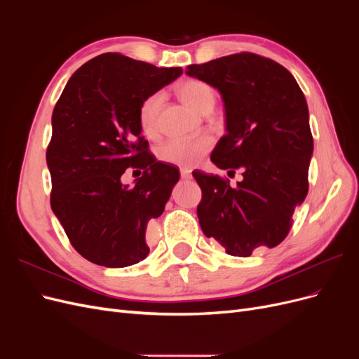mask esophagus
<instances>
[{
    "label": "esophagus",
    "instance_id": "1",
    "mask_svg": "<svg viewBox=\"0 0 359 359\" xmlns=\"http://www.w3.org/2000/svg\"><path fill=\"white\" fill-rule=\"evenodd\" d=\"M180 173H181V178H184V180H190L191 178V172L189 169H186V168L180 169Z\"/></svg>",
    "mask_w": 359,
    "mask_h": 359
}]
</instances>
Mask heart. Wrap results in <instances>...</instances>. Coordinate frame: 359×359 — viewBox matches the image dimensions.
Segmentation results:
<instances>
[{"mask_svg":"<svg viewBox=\"0 0 359 359\" xmlns=\"http://www.w3.org/2000/svg\"><path fill=\"white\" fill-rule=\"evenodd\" d=\"M177 93L181 97V100L196 112L205 114L214 107V90L203 81H184L178 85ZM163 102H165V94L157 91L145 97L139 106V126L142 133L148 137H154L158 133V116ZM211 147L212 139L208 136H201L196 139H170L160 145L157 156L161 161L169 163V165L191 168L198 165L202 157L211 149Z\"/></svg>","mask_w":359,"mask_h":359,"instance_id":"1","label":"heart"}]
</instances>
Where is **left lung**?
Wrapping results in <instances>:
<instances>
[{
	"instance_id": "left-lung-1",
	"label": "left lung",
	"mask_w": 359,
	"mask_h": 359,
	"mask_svg": "<svg viewBox=\"0 0 359 359\" xmlns=\"http://www.w3.org/2000/svg\"><path fill=\"white\" fill-rule=\"evenodd\" d=\"M187 74L220 91L227 133L211 160L244 178L232 189L227 178L193 172L203 233L240 257L278 245L309 193L313 136L299 85L278 62L252 52L191 64Z\"/></svg>"
}]
</instances>
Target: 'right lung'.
<instances>
[{
	"instance_id": "1",
	"label": "right lung",
	"mask_w": 359,
	"mask_h": 359,
	"mask_svg": "<svg viewBox=\"0 0 359 359\" xmlns=\"http://www.w3.org/2000/svg\"><path fill=\"white\" fill-rule=\"evenodd\" d=\"M181 73L102 53L73 73L53 107L50 206L73 248L95 265L130 266L149 253L148 222L165 211L180 172L149 153L137 111ZM130 167L143 177L128 189L121 175Z\"/></svg>"
}]
</instances>
